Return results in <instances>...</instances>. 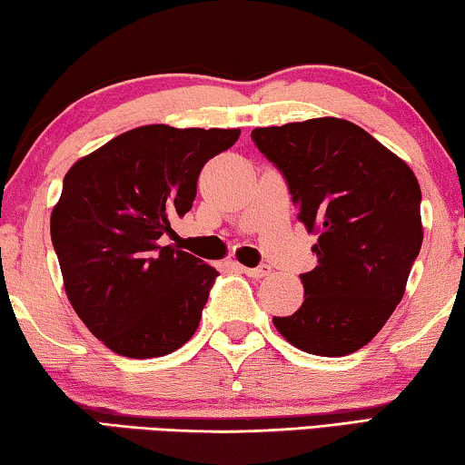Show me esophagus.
Masks as SVG:
<instances>
[{
  "label": "esophagus",
  "mask_w": 465,
  "mask_h": 465,
  "mask_svg": "<svg viewBox=\"0 0 465 465\" xmlns=\"http://www.w3.org/2000/svg\"><path fill=\"white\" fill-rule=\"evenodd\" d=\"M239 271H243L247 277H252V279H262V277H268V274H271V266H268V264H262V266H255V268L239 266Z\"/></svg>",
  "instance_id": "34e87169"
}]
</instances>
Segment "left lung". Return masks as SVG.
I'll list each match as a JSON object with an SVG mask.
<instances>
[{"instance_id":"1","label":"left lung","mask_w":465,"mask_h":465,"mask_svg":"<svg viewBox=\"0 0 465 465\" xmlns=\"http://www.w3.org/2000/svg\"><path fill=\"white\" fill-rule=\"evenodd\" d=\"M258 151L287 180L298 220L319 234L304 302L272 322L289 344L346 356L369 344L405 293L420 253L421 191L405 161L338 117L255 127Z\"/></svg>"}]
</instances>
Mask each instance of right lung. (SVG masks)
<instances>
[{
    "label": "right lung",
    "instance_id": "add662e5",
    "mask_svg": "<svg viewBox=\"0 0 465 465\" xmlns=\"http://www.w3.org/2000/svg\"><path fill=\"white\" fill-rule=\"evenodd\" d=\"M239 134L143 125L66 172L50 218L54 252L71 306L113 352L153 359L197 331L218 271L159 239L193 207L203 165Z\"/></svg>",
    "mask_w": 465,
    "mask_h": 465
}]
</instances>
